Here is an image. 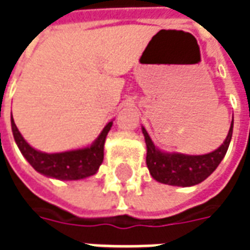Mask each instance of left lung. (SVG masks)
<instances>
[{"label": "left lung", "instance_id": "1", "mask_svg": "<svg viewBox=\"0 0 250 250\" xmlns=\"http://www.w3.org/2000/svg\"><path fill=\"white\" fill-rule=\"evenodd\" d=\"M147 146L146 163L151 177L158 182L171 186H194L201 184L214 171L225 157L233 134V119L228 136L217 150L204 155H186L181 152L161 151L142 127Z\"/></svg>", "mask_w": 250, "mask_h": 250}]
</instances>
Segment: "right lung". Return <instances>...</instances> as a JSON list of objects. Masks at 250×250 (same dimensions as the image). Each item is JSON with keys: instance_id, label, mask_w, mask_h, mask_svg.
<instances>
[{"instance_id": "right-lung-1", "label": "right lung", "mask_w": 250, "mask_h": 250, "mask_svg": "<svg viewBox=\"0 0 250 250\" xmlns=\"http://www.w3.org/2000/svg\"><path fill=\"white\" fill-rule=\"evenodd\" d=\"M10 122H12L14 141L17 143L21 154L30 163V166L37 173L60 181H77L98 173L104 158V142L108 131L112 127V120H111L91 146L71 150V151L48 154L36 150L25 141L14 123L13 116Z\"/></svg>"}]
</instances>
